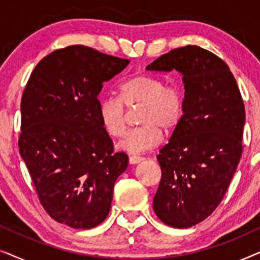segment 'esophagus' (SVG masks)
<instances>
[{
    "instance_id": "esophagus-1",
    "label": "esophagus",
    "mask_w": 260,
    "mask_h": 260,
    "mask_svg": "<svg viewBox=\"0 0 260 260\" xmlns=\"http://www.w3.org/2000/svg\"><path fill=\"white\" fill-rule=\"evenodd\" d=\"M144 159V157H142V156H137V155H133L129 157V162L130 165H137V163L142 162Z\"/></svg>"
}]
</instances>
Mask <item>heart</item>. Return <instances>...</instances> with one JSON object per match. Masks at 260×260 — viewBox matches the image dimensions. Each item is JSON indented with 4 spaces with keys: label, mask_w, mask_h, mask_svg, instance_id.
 <instances>
[{
    "label": "heart",
    "mask_w": 260,
    "mask_h": 260,
    "mask_svg": "<svg viewBox=\"0 0 260 260\" xmlns=\"http://www.w3.org/2000/svg\"><path fill=\"white\" fill-rule=\"evenodd\" d=\"M142 105L138 111L140 126L129 131L118 148L138 154L161 143L163 130L172 131L179 125L184 112L182 91L175 85H165L158 78L137 74L127 78L118 87V97L109 95L99 103L98 116L109 136L122 137L126 130V108Z\"/></svg>",
    "instance_id": "1"
}]
</instances>
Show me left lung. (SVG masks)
Listing matches in <instances>:
<instances>
[{"instance_id":"1","label":"left lung","mask_w":260,"mask_h":260,"mask_svg":"<svg viewBox=\"0 0 260 260\" xmlns=\"http://www.w3.org/2000/svg\"><path fill=\"white\" fill-rule=\"evenodd\" d=\"M147 70L182 74L183 117L157 155L162 177L152 207L166 225L187 229L214 212L236 173L244 102L226 62L199 46L173 49Z\"/></svg>"}]
</instances>
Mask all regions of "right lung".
<instances>
[{"instance_id":"add662e5","label":"right lung","mask_w":260,"mask_h":260,"mask_svg":"<svg viewBox=\"0 0 260 260\" xmlns=\"http://www.w3.org/2000/svg\"><path fill=\"white\" fill-rule=\"evenodd\" d=\"M129 60L85 46L56 49L38 63L21 99L19 149L39 200L55 221L92 229L108 216L129 157L113 152L98 94Z\"/></svg>"}]
</instances>
